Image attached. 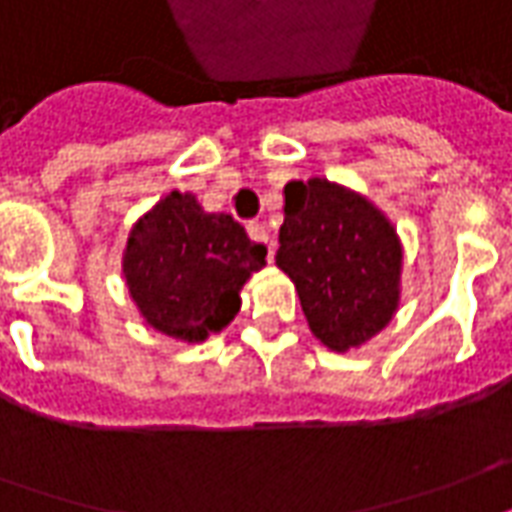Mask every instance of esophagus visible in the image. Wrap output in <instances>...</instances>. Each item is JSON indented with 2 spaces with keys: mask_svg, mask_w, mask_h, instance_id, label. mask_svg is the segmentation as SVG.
<instances>
[{
  "mask_svg": "<svg viewBox=\"0 0 512 512\" xmlns=\"http://www.w3.org/2000/svg\"><path fill=\"white\" fill-rule=\"evenodd\" d=\"M246 232H249V238L252 241H257V244H266L268 249V260L274 257V241H271V235H268V230L260 224V221H249L246 224Z\"/></svg>",
  "mask_w": 512,
  "mask_h": 512,
  "instance_id": "1",
  "label": "esophagus"
}]
</instances>
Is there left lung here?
Returning a JSON list of instances; mask_svg holds the SVG:
<instances>
[{"mask_svg": "<svg viewBox=\"0 0 512 512\" xmlns=\"http://www.w3.org/2000/svg\"><path fill=\"white\" fill-rule=\"evenodd\" d=\"M277 266L296 285L307 324L346 352L391 321L399 302L402 246L363 196L327 180L288 182Z\"/></svg>", "mask_w": 512, "mask_h": 512, "instance_id": "8db88e82", "label": "left lung"}]
</instances>
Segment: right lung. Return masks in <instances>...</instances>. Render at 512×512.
Listing matches in <instances>:
<instances>
[{
  "label": "right lung",
  "instance_id": "obj_1",
  "mask_svg": "<svg viewBox=\"0 0 512 512\" xmlns=\"http://www.w3.org/2000/svg\"><path fill=\"white\" fill-rule=\"evenodd\" d=\"M266 252L232 216L205 213L191 194L171 191L130 232L124 277L155 330L205 341L235 318L238 291L266 266Z\"/></svg>",
  "mask_w": 512,
  "mask_h": 512
}]
</instances>
